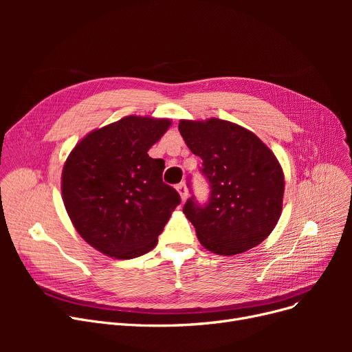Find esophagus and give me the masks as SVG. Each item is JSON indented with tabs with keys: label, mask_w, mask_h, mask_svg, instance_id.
<instances>
[{
	"label": "esophagus",
	"mask_w": 352,
	"mask_h": 352,
	"mask_svg": "<svg viewBox=\"0 0 352 352\" xmlns=\"http://www.w3.org/2000/svg\"><path fill=\"white\" fill-rule=\"evenodd\" d=\"M177 191H178V194H179V197H181L182 201H186V199L188 198V190H187V186H186V184H184V182L178 184V186H177Z\"/></svg>",
	"instance_id": "1"
}]
</instances>
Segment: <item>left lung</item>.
<instances>
[{"label":"left lung","mask_w":352,"mask_h":352,"mask_svg":"<svg viewBox=\"0 0 352 352\" xmlns=\"http://www.w3.org/2000/svg\"><path fill=\"white\" fill-rule=\"evenodd\" d=\"M178 129L202 160L211 188L206 206L191 197L182 208L202 247L235 255L261 244L283 211L284 173L274 153L247 128L224 120H181Z\"/></svg>","instance_id":"left-lung-1"}]
</instances>
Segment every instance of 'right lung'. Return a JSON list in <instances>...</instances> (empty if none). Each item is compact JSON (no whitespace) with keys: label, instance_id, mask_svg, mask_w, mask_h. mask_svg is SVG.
<instances>
[{"label":"right lung","instance_id":"right-lung-1","mask_svg":"<svg viewBox=\"0 0 352 352\" xmlns=\"http://www.w3.org/2000/svg\"><path fill=\"white\" fill-rule=\"evenodd\" d=\"M168 118L128 116L94 129L69 153L61 175L72 226L100 252L129 260L151 251L181 202L162 182L164 161L148 150Z\"/></svg>","mask_w":352,"mask_h":352}]
</instances>
